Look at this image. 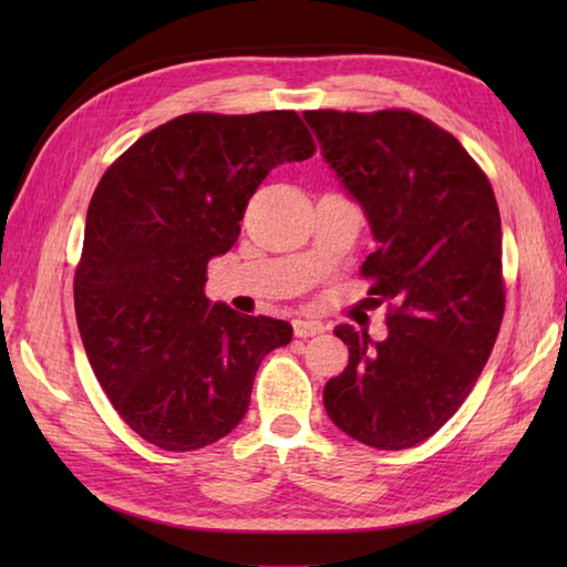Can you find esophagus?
Listing matches in <instances>:
<instances>
[{
	"label": "esophagus",
	"instance_id": "1",
	"mask_svg": "<svg viewBox=\"0 0 567 567\" xmlns=\"http://www.w3.org/2000/svg\"><path fill=\"white\" fill-rule=\"evenodd\" d=\"M292 329H295V336H299V339H307V336L321 333V331H323V323H321V321L295 319V321H292Z\"/></svg>",
	"mask_w": 567,
	"mask_h": 567
}]
</instances>
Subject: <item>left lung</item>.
<instances>
[{
  "mask_svg": "<svg viewBox=\"0 0 567 567\" xmlns=\"http://www.w3.org/2000/svg\"><path fill=\"white\" fill-rule=\"evenodd\" d=\"M323 158L363 204L378 250L360 265L388 339L336 329L348 365L323 406L348 436L402 451L433 436L483 372L504 317L495 192L449 131L409 110H311Z\"/></svg>",
  "mask_w": 567,
  "mask_h": 567,
  "instance_id": "1",
  "label": "left lung"
}]
</instances>
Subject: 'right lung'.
<instances>
[{
  "label": "right lung",
  "instance_id": "right-lung-1",
  "mask_svg": "<svg viewBox=\"0 0 567 567\" xmlns=\"http://www.w3.org/2000/svg\"><path fill=\"white\" fill-rule=\"evenodd\" d=\"M315 153L297 112H192L106 167L72 292L94 375L143 441L185 453L224 439L262 358L290 343V323L212 305L204 285L265 175Z\"/></svg>",
  "mask_w": 567,
  "mask_h": 567
}]
</instances>
